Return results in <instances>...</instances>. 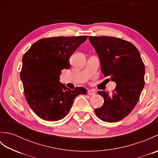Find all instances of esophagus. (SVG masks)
<instances>
[{"instance_id": "esophagus-1", "label": "esophagus", "mask_w": 158, "mask_h": 158, "mask_svg": "<svg viewBox=\"0 0 158 158\" xmlns=\"http://www.w3.org/2000/svg\"><path fill=\"white\" fill-rule=\"evenodd\" d=\"M88 94L89 96H93V95L95 94V92H94V91L93 89H89V90H88Z\"/></svg>"}]
</instances>
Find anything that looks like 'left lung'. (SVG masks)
Listing matches in <instances>:
<instances>
[{
	"mask_svg": "<svg viewBox=\"0 0 158 158\" xmlns=\"http://www.w3.org/2000/svg\"><path fill=\"white\" fill-rule=\"evenodd\" d=\"M100 58L105 77L116 83L111 94L98 91L104 105L95 109L99 119L117 122L129 115L145 85V65L139 50L132 43L113 36H89Z\"/></svg>",
	"mask_w": 158,
	"mask_h": 158,
	"instance_id": "1",
	"label": "left lung"
}]
</instances>
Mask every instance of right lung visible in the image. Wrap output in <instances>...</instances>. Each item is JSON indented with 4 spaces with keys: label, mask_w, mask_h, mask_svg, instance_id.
Listing matches in <instances>:
<instances>
[{
    "label": "right lung",
    "mask_w": 158,
    "mask_h": 158,
    "mask_svg": "<svg viewBox=\"0 0 158 158\" xmlns=\"http://www.w3.org/2000/svg\"><path fill=\"white\" fill-rule=\"evenodd\" d=\"M87 39L88 36L41 39L23 56L20 78L25 98L40 118L63 119L75 97L86 94L83 87L70 90L59 81L62 70L70 69V57Z\"/></svg>",
    "instance_id": "add662e5"
}]
</instances>
